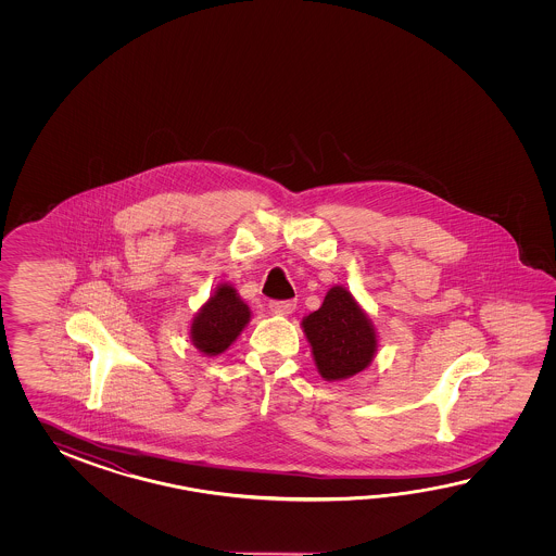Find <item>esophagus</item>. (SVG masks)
I'll return each instance as SVG.
<instances>
[{"label": "esophagus", "mask_w": 556, "mask_h": 556, "mask_svg": "<svg viewBox=\"0 0 556 556\" xmlns=\"http://www.w3.org/2000/svg\"><path fill=\"white\" fill-rule=\"evenodd\" d=\"M294 307V300H273L270 302V309H273L274 314H282V316L292 314Z\"/></svg>", "instance_id": "1"}]
</instances>
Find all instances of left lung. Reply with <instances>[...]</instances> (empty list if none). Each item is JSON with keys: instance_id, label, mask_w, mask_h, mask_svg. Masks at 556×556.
Here are the masks:
<instances>
[{"instance_id": "left-lung-1", "label": "left lung", "mask_w": 556, "mask_h": 556, "mask_svg": "<svg viewBox=\"0 0 556 556\" xmlns=\"http://www.w3.org/2000/svg\"><path fill=\"white\" fill-rule=\"evenodd\" d=\"M302 328L319 376L328 381L364 371L378 350L376 330L366 312L342 286L330 288L321 307L302 319Z\"/></svg>"}]
</instances>
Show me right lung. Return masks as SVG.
<instances>
[{
	"mask_svg": "<svg viewBox=\"0 0 556 556\" xmlns=\"http://www.w3.org/2000/svg\"><path fill=\"white\" fill-rule=\"evenodd\" d=\"M249 319V306L240 300L237 290L228 283H220L192 319L190 340L202 354H223L244 330Z\"/></svg>",
	"mask_w": 556,
	"mask_h": 556,
	"instance_id": "right-lung-1",
	"label": "right lung"
}]
</instances>
